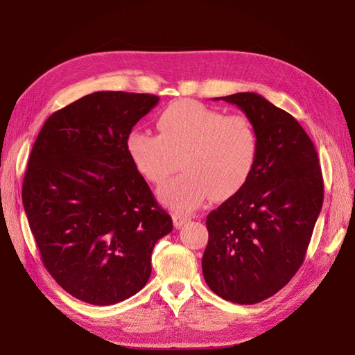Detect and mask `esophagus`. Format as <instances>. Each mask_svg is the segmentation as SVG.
<instances>
[{"mask_svg":"<svg viewBox=\"0 0 355 355\" xmlns=\"http://www.w3.org/2000/svg\"><path fill=\"white\" fill-rule=\"evenodd\" d=\"M187 222H189V216H184V214H173V223L176 228H180L182 225H185Z\"/></svg>","mask_w":355,"mask_h":355,"instance_id":"obj_1","label":"esophagus"}]
</instances>
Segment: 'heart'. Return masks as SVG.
Masks as SVG:
<instances>
[{
  "instance_id": "1",
  "label": "heart",
  "mask_w": 355,
  "mask_h": 355,
  "mask_svg": "<svg viewBox=\"0 0 355 355\" xmlns=\"http://www.w3.org/2000/svg\"><path fill=\"white\" fill-rule=\"evenodd\" d=\"M159 135L132 132L127 151L135 167L148 182L161 185L182 167V173L159 189L166 206L189 211L209 197L225 200L252 176L259 136L243 115H223L209 106L180 101L159 114ZM181 164H178V159Z\"/></svg>"
}]
</instances>
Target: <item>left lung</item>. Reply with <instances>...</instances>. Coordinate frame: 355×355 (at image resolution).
<instances>
[{
  "instance_id": "obj_1",
  "label": "left lung",
  "mask_w": 355,
  "mask_h": 355,
  "mask_svg": "<svg viewBox=\"0 0 355 355\" xmlns=\"http://www.w3.org/2000/svg\"><path fill=\"white\" fill-rule=\"evenodd\" d=\"M259 136L245 185L207 214L202 275L211 292L240 305L271 297L305 259L324 184L315 146L295 118L257 93L223 96Z\"/></svg>"
}]
</instances>
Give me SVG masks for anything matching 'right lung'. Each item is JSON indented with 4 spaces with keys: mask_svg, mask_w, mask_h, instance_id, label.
<instances>
[{
    "mask_svg": "<svg viewBox=\"0 0 355 355\" xmlns=\"http://www.w3.org/2000/svg\"><path fill=\"white\" fill-rule=\"evenodd\" d=\"M155 94L94 92L51 114L32 146L22 200L41 261L69 295L114 305L151 275L173 222L127 151Z\"/></svg>",
    "mask_w": 355,
    "mask_h": 355,
    "instance_id": "right-lung-1",
    "label": "right lung"
}]
</instances>
